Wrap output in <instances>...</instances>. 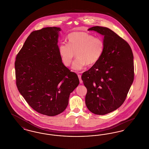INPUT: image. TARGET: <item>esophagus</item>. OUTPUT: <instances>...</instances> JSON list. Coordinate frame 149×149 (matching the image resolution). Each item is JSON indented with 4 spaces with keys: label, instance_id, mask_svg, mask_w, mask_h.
<instances>
[{
    "label": "esophagus",
    "instance_id": "1",
    "mask_svg": "<svg viewBox=\"0 0 149 149\" xmlns=\"http://www.w3.org/2000/svg\"><path fill=\"white\" fill-rule=\"evenodd\" d=\"M78 78H79V81H80V83H83V80H82V79H81V75L80 74H78Z\"/></svg>",
    "mask_w": 149,
    "mask_h": 149
}]
</instances>
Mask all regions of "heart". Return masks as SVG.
Wrapping results in <instances>:
<instances>
[{
  "instance_id": "obj_1",
  "label": "heart",
  "mask_w": 149,
  "mask_h": 149,
  "mask_svg": "<svg viewBox=\"0 0 149 149\" xmlns=\"http://www.w3.org/2000/svg\"><path fill=\"white\" fill-rule=\"evenodd\" d=\"M68 44L58 46V53L66 66L71 65L77 53L78 58L72 66L74 70H80L86 65L91 66L97 64L103 54L104 42L100 37L84 32H75L68 35Z\"/></svg>"
}]
</instances>
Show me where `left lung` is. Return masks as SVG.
I'll list each match as a JSON object with an SVG mask.
<instances>
[{
	"label": "left lung",
	"mask_w": 149,
	"mask_h": 149,
	"mask_svg": "<svg viewBox=\"0 0 149 149\" xmlns=\"http://www.w3.org/2000/svg\"><path fill=\"white\" fill-rule=\"evenodd\" d=\"M104 36V50L99 61L81 76L87 93L85 104L93 113L104 115L123 103L134 79V56L125 40L100 26L88 29Z\"/></svg>",
	"instance_id": "obj_1"
}]
</instances>
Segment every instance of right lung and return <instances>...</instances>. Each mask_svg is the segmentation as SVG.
Listing matches in <instances>:
<instances>
[{"mask_svg": "<svg viewBox=\"0 0 149 149\" xmlns=\"http://www.w3.org/2000/svg\"><path fill=\"white\" fill-rule=\"evenodd\" d=\"M59 27L31 33L15 61L16 85L29 106L49 116L62 113L79 85L78 75L62 62L57 45Z\"/></svg>", "mask_w": 149, "mask_h": 149, "instance_id": "add662e5", "label": "right lung"}]
</instances>
